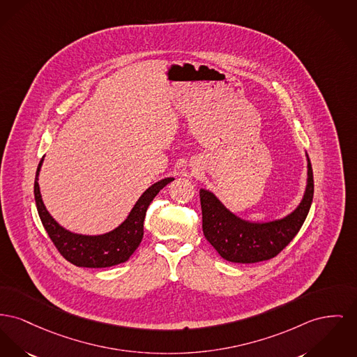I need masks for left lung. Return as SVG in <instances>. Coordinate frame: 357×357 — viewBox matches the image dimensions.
Here are the masks:
<instances>
[{"instance_id": "left-lung-1", "label": "left lung", "mask_w": 357, "mask_h": 357, "mask_svg": "<svg viewBox=\"0 0 357 357\" xmlns=\"http://www.w3.org/2000/svg\"><path fill=\"white\" fill-rule=\"evenodd\" d=\"M314 179L307 156V186L299 206L282 220L248 222L227 209L213 192L201 190L202 229L206 240L231 263H257L283 251L302 228L313 202Z\"/></svg>"}]
</instances>
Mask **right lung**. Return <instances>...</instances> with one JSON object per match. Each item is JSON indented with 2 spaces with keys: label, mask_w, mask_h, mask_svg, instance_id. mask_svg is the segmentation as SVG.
Listing matches in <instances>:
<instances>
[{
  "label": "right lung",
  "mask_w": 357,
  "mask_h": 357,
  "mask_svg": "<svg viewBox=\"0 0 357 357\" xmlns=\"http://www.w3.org/2000/svg\"><path fill=\"white\" fill-rule=\"evenodd\" d=\"M42 163L43 159L36 171L33 192L43 227L56 250L67 261L77 267L87 268L112 267L124 263L130 257V255L137 250L143 240L144 218L149 204L160 190L174 181V178H166L146 190L133 209L130 210L126 221L114 231L101 236H84L66 231L45 209L38 183Z\"/></svg>",
  "instance_id": "right-lung-1"
}]
</instances>
